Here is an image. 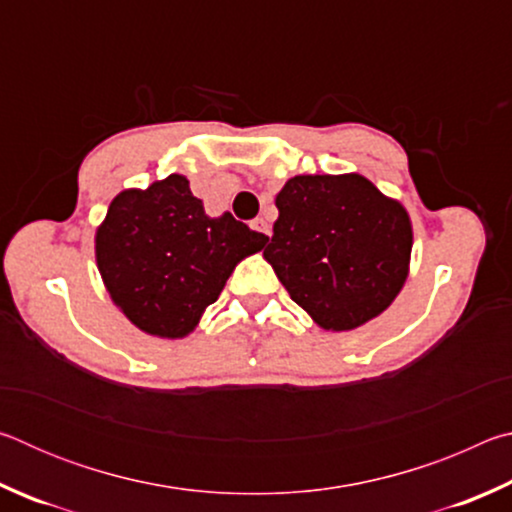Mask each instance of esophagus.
I'll return each mask as SVG.
<instances>
[{
    "mask_svg": "<svg viewBox=\"0 0 512 512\" xmlns=\"http://www.w3.org/2000/svg\"><path fill=\"white\" fill-rule=\"evenodd\" d=\"M253 230L262 232L264 237H271V225H268L264 219H255V221H253Z\"/></svg>",
    "mask_w": 512,
    "mask_h": 512,
    "instance_id": "obj_1",
    "label": "esophagus"
}]
</instances>
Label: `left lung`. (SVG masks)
Here are the masks:
<instances>
[{
	"label": "left lung",
	"mask_w": 512,
	"mask_h": 512,
	"mask_svg": "<svg viewBox=\"0 0 512 512\" xmlns=\"http://www.w3.org/2000/svg\"><path fill=\"white\" fill-rule=\"evenodd\" d=\"M264 257L293 302L343 332L379 316L404 287L413 246L404 207L368 178L296 176L275 198Z\"/></svg>",
	"instance_id": "left-lung-1"
}]
</instances>
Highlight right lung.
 <instances>
[{"instance_id": "add662e5", "label": "right lung", "mask_w": 512, "mask_h": 512, "mask_svg": "<svg viewBox=\"0 0 512 512\" xmlns=\"http://www.w3.org/2000/svg\"><path fill=\"white\" fill-rule=\"evenodd\" d=\"M268 237L230 212L210 219L178 173L126 189L97 230V264L115 305L146 334L180 339Z\"/></svg>"}]
</instances>
